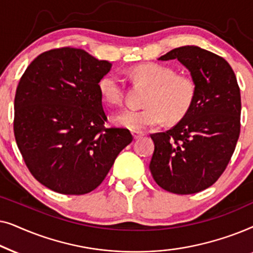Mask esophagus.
<instances>
[{
	"instance_id": "obj_1",
	"label": "esophagus",
	"mask_w": 253,
	"mask_h": 253,
	"mask_svg": "<svg viewBox=\"0 0 253 253\" xmlns=\"http://www.w3.org/2000/svg\"><path fill=\"white\" fill-rule=\"evenodd\" d=\"M132 136H133V139H138V138L144 137L145 133L140 132V131H132Z\"/></svg>"
}]
</instances>
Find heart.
Segmentation results:
<instances>
[{"instance_id":"heart-1","label":"heart","mask_w":253,"mask_h":253,"mask_svg":"<svg viewBox=\"0 0 253 253\" xmlns=\"http://www.w3.org/2000/svg\"><path fill=\"white\" fill-rule=\"evenodd\" d=\"M137 81L151 86L144 109H126L113 117L116 126L131 131H145L160 126L166 119L171 122L183 119L191 108L196 96V83L188 75L177 74L174 68L165 64L143 63L132 69ZM102 100L109 105L122 101L123 79L117 72L103 75L98 83Z\"/></svg>"}]
</instances>
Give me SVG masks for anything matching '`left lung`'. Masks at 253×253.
I'll return each instance as SVG.
<instances>
[{
  "instance_id": "left-lung-1",
  "label": "left lung",
  "mask_w": 253,
  "mask_h": 253,
  "mask_svg": "<svg viewBox=\"0 0 253 253\" xmlns=\"http://www.w3.org/2000/svg\"><path fill=\"white\" fill-rule=\"evenodd\" d=\"M158 60L181 62L196 83V96L172 129L151 136L150 170L162 189L191 195L214 184L230 161L241 130L240 87L229 63L198 46L175 48Z\"/></svg>"
}]
</instances>
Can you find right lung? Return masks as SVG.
I'll return each mask as SVG.
<instances>
[{"mask_svg":"<svg viewBox=\"0 0 253 253\" xmlns=\"http://www.w3.org/2000/svg\"><path fill=\"white\" fill-rule=\"evenodd\" d=\"M112 63L78 48L34 58L15 96L13 131L31 174L62 195H85L101 184L132 136L105 127L98 83Z\"/></svg>","mask_w":253,"mask_h":253,"instance_id":"obj_1","label":"right lung"}]
</instances>
